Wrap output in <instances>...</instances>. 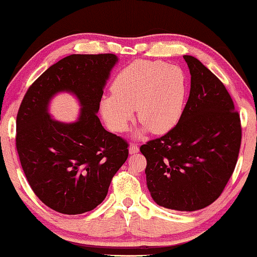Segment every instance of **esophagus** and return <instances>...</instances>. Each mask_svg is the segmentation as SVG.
Returning <instances> with one entry per match:
<instances>
[{
    "mask_svg": "<svg viewBox=\"0 0 257 257\" xmlns=\"http://www.w3.org/2000/svg\"><path fill=\"white\" fill-rule=\"evenodd\" d=\"M128 151H130V153H131V154H135L137 152H139V147L137 146L136 144H132V145H130Z\"/></svg>",
    "mask_w": 257,
    "mask_h": 257,
    "instance_id": "esophagus-1",
    "label": "esophagus"
}]
</instances>
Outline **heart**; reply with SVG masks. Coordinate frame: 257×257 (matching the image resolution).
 Segmentation results:
<instances>
[{"label": "heart", "instance_id": "b5f03b06", "mask_svg": "<svg viewBox=\"0 0 257 257\" xmlns=\"http://www.w3.org/2000/svg\"><path fill=\"white\" fill-rule=\"evenodd\" d=\"M112 91L100 100L101 114L112 131H126L137 107L143 131L161 135L173 128L181 117L187 80L177 66L142 59L115 76Z\"/></svg>", "mask_w": 257, "mask_h": 257}]
</instances>
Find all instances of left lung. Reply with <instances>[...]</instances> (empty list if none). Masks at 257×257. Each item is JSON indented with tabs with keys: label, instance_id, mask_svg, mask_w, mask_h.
Returning a JSON list of instances; mask_svg holds the SVG:
<instances>
[{
	"label": "left lung",
	"instance_id": "obj_1",
	"mask_svg": "<svg viewBox=\"0 0 257 257\" xmlns=\"http://www.w3.org/2000/svg\"><path fill=\"white\" fill-rule=\"evenodd\" d=\"M191 92L178 124L140 146L147 188L165 208L193 212L221 195L240 152V114L222 82L193 56H184Z\"/></svg>",
	"mask_w": 257,
	"mask_h": 257
}]
</instances>
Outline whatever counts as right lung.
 Segmentation results:
<instances>
[{"instance_id":"1","label":"right lung","mask_w":257,"mask_h":257,"mask_svg":"<svg viewBox=\"0 0 257 257\" xmlns=\"http://www.w3.org/2000/svg\"><path fill=\"white\" fill-rule=\"evenodd\" d=\"M118 58L113 54L70 55L42 73L24 94L16 118V149L31 189L62 214L90 212L103 202L113 175L128 157V144L103 127L97 112L105 83ZM61 90L82 105L72 124L47 113Z\"/></svg>"}]
</instances>
